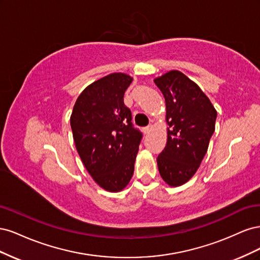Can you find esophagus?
Here are the masks:
<instances>
[{"label":"esophagus","mask_w":260,"mask_h":260,"mask_svg":"<svg viewBox=\"0 0 260 260\" xmlns=\"http://www.w3.org/2000/svg\"><path fill=\"white\" fill-rule=\"evenodd\" d=\"M151 129H152V125H151V124L147 125V127H145V128H143V131H144L145 135H147V133H149V131H151Z\"/></svg>","instance_id":"34e87169"}]
</instances>
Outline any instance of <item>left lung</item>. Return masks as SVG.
I'll list each match as a JSON object with an SVG mask.
<instances>
[{"label": "left lung", "instance_id": "1", "mask_svg": "<svg viewBox=\"0 0 260 260\" xmlns=\"http://www.w3.org/2000/svg\"><path fill=\"white\" fill-rule=\"evenodd\" d=\"M166 102L167 144L157 157L161 178L171 186L190 180L215 132L217 112L200 86L178 70L154 80Z\"/></svg>", "mask_w": 260, "mask_h": 260}]
</instances>
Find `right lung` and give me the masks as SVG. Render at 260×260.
Here are the masks:
<instances>
[{"label":"right lung","mask_w":260,"mask_h":260,"mask_svg":"<svg viewBox=\"0 0 260 260\" xmlns=\"http://www.w3.org/2000/svg\"><path fill=\"white\" fill-rule=\"evenodd\" d=\"M132 78L111 74L93 82L77 99L70 117L76 148L95 182L118 192L129 183L143 135L132 123L123 95Z\"/></svg>","instance_id":"add662e5"}]
</instances>
